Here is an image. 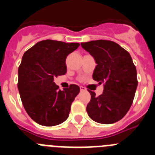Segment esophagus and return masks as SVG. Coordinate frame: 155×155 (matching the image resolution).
<instances>
[{"instance_id": "1", "label": "esophagus", "mask_w": 155, "mask_h": 155, "mask_svg": "<svg viewBox=\"0 0 155 155\" xmlns=\"http://www.w3.org/2000/svg\"><path fill=\"white\" fill-rule=\"evenodd\" d=\"M80 89L81 91H85L86 88L84 87H83V86H80Z\"/></svg>"}]
</instances>
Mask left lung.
Wrapping results in <instances>:
<instances>
[{"label": "left lung", "mask_w": 155, "mask_h": 155, "mask_svg": "<svg viewBox=\"0 0 155 155\" xmlns=\"http://www.w3.org/2000/svg\"><path fill=\"white\" fill-rule=\"evenodd\" d=\"M81 45L97 64L93 79L104 83L103 92L98 96L87 90L91 94L87 115L99 124H114L124 118L133 103L138 84L136 67L130 53L113 41L100 39Z\"/></svg>", "instance_id": "left-lung-1"}]
</instances>
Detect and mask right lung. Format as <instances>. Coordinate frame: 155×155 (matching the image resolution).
Instances as JSON below:
<instances>
[{
	"label": "right lung",
	"instance_id": "1",
	"mask_svg": "<svg viewBox=\"0 0 155 155\" xmlns=\"http://www.w3.org/2000/svg\"><path fill=\"white\" fill-rule=\"evenodd\" d=\"M79 46L46 39L24 53L18 71V88L26 113L39 125L53 127L68 118L80 87L71 84L61 91L53 80L65 74L66 58Z\"/></svg>",
	"mask_w": 155,
	"mask_h": 155
}]
</instances>
